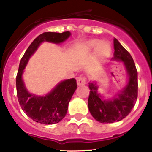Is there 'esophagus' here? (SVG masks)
Returning a JSON list of instances; mask_svg holds the SVG:
<instances>
[{
  "mask_svg": "<svg viewBox=\"0 0 152 152\" xmlns=\"http://www.w3.org/2000/svg\"><path fill=\"white\" fill-rule=\"evenodd\" d=\"M86 83H87V80L85 76H80L77 78V85L81 86V85H85Z\"/></svg>",
  "mask_w": 152,
  "mask_h": 152,
  "instance_id": "esophagus-1",
  "label": "esophagus"
}]
</instances>
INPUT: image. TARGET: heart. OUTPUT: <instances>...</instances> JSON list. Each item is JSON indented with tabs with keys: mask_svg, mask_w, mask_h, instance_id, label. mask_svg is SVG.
I'll return each instance as SVG.
<instances>
[{
	"mask_svg": "<svg viewBox=\"0 0 152 152\" xmlns=\"http://www.w3.org/2000/svg\"><path fill=\"white\" fill-rule=\"evenodd\" d=\"M96 50V55L99 59H105L112 52V47L107 41L102 42L98 39H93L87 41L83 46L84 53L92 52Z\"/></svg>",
	"mask_w": 152,
	"mask_h": 152,
	"instance_id": "b5f03b06",
	"label": "heart"
}]
</instances>
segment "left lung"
<instances>
[{"label":"left lung","mask_w":152,"mask_h":152,"mask_svg":"<svg viewBox=\"0 0 152 152\" xmlns=\"http://www.w3.org/2000/svg\"><path fill=\"white\" fill-rule=\"evenodd\" d=\"M114 56L112 60L122 61L127 73L126 84L112 97L105 99L97 92V83H89L90 95L88 98L89 111L97 121L102 123L119 122L127 116L134 108L137 98V71L130 54L114 38Z\"/></svg>","instance_id":"8db88e82"}]
</instances>
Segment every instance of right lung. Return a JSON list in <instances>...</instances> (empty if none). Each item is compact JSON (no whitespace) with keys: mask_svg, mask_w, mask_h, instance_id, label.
I'll return each instance as SVG.
<instances>
[{"mask_svg":"<svg viewBox=\"0 0 152 152\" xmlns=\"http://www.w3.org/2000/svg\"><path fill=\"white\" fill-rule=\"evenodd\" d=\"M71 35L64 33L46 32L39 35L26 50L21 59L16 76V90L18 102L25 113L33 121L45 125L59 123L67 113L70 100L76 90V80L74 78L61 81L46 95L38 96L29 93L26 87L23 74L29 58L43 42L61 44Z\"/></svg>","mask_w":152,"mask_h":152,"instance_id":"right-lung-1","label":"right lung"}]
</instances>
